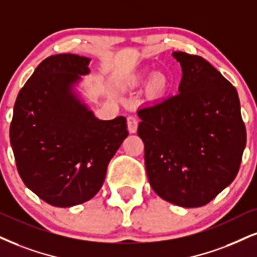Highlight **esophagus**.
I'll return each instance as SVG.
<instances>
[{
    "mask_svg": "<svg viewBox=\"0 0 257 257\" xmlns=\"http://www.w3.org/2000/svg\"><path fill=\"white\" fill-rule=\"evenodd\" d=\"M138 127V118L136 115H130L127 118V128L130 134H135Z\"/></svg>",
    "mask_w": 257,
    "mask_h": 257,
    "instance_id": "obj_1",
    "label": "esophagus"
}]
</instances>
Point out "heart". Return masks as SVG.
I'll return each instance as SVG.
<instances>
[{"instance_id": "1", "label": "heart", "mask_w": 257, "mask_h": 257, "mask_svg": "<svg viewBox=\"0 0 257 257\" xmlns=\"http://www.w3.org/2000/svg\"><path fill=\"white\" fill-rule=\"evenodd\" d=\"M148 76H149L148 70H144V71L139 72V74H137V75H134L131 78H130L128 85H130V87H135V85L143 83V82L148 78ZM154 84L156 85V87H162L163 78L161 77V76H156V77H155V80H154Z\"/></svg>"}]
</instances>
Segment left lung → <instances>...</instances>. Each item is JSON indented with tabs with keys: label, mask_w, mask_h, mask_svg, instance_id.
<instances>
[{
	"label": "left lung",
	"mask_w": 257,
	"mask_h": 257,
	"mask_svg": "<svg viewBox=\"0 0 257 257\" xmlns=\"http://www.w3.org/2000/svg\"><path fill=\"white\" fill-rule=\"evenodd\" d=\"M179 94L141 107L138 136L157 195L182 207L208 204L235 180L246 143L236 88L200 56L174 52Z\"/></svg>",
	"instance_id": "left-lung-1"
}]
</instances>
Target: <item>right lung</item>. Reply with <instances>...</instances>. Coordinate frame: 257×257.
I'll use <instances>...</instances> for the list:
<instances>
[{"instance_id":"add662e5","label":"right lung","mask_w":257,"mask_h":257,"mask_svg":"<svg viewBox=\"0 0 257 257\" xmlns=\"http://www.w3.org/2000/svg\"><path fill=\"white\" fill-rule=\"evenodd\" d=\"M90 59H44L19 91L9 137L22 181L41 200L71 207L102 187L109 161L128 136L125 116L100 120L74 93Z\"/></svg>"}]
</instances>
